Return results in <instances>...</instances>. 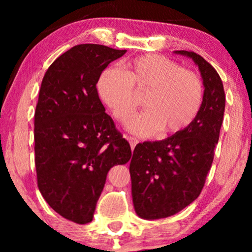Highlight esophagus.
Masks as SVG:
<instances>
[{
    "label": "esophagus",
    "mask_w": 252,
    "mask_h": 252,
    "mask_svg": "<svg viewBox=\"0 0 252 252\" xmlns=\"http://www.w3.org/2000/svg\"><path fill=\"white\" fill-rule=\"evenodd\" d=\"M127 140H128V142L130 144V148H132V150H134V148H135L136 144L139 143V140H137L136 137H134V136H127Z\"/></svg>",
    "instance_id": "1"
}]
</instances>
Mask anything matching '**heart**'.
<instances>
[{"label":"heart","mask_w":252,"mask_h":252,"mask_svg":"<svg viewBox=\"0 0 252 252\" xmlns=\"http://www.w3.org/2000/svg\"><path fill=\"white\" fill-rule=\"evenodd\" d=\"M99 97L118 122L126 124L144 96L147 111L129 124L141 135L182 132L201 111L204 86L198 74L159 55H143L117 68L103 71L97 81Z\"/></svg>","instance_id":"heart-1"}]
</instances>
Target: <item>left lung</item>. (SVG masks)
I'll return each instance as SVG.
<instances>
[{
    "label": "left lung",
    "mask_w": 252,
    "mask_h": 252,
    "mask_svg": "<svg viewBox=\"0 0 252 252\" xmlns=\"http://www.w3.org/2000/svg\"><path fill=\"white\" fill-rule=\"evenodd\" d=\"M198 65L204 98L188 128L161 141L136 144L129 164L134 209L143 219L173 216L194 202L211 168L225 112L219 74L194 51L177 50Z\"/></svg>",
    "instance_id": "1"
}]
</instances>
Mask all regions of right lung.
<instances>
[{
    "mask_svg": "<svg viewBox=\"0 0 252 252\" xmlns=\"http://www.w3.org/2000/svg\"><path fill=\"white\" fill-rule=\"evenodd\" d=\"M125 53L78 44L48 67L41 84L34 115L37 187L51 209L81 225L93 220L110 168L132 156L96 88Z\"/></svg>",
    "mask_w": 252,
    "mask_h": 252,
    "instance_id": "obj_1",
    "label": "right lung"
}]
</instances>
